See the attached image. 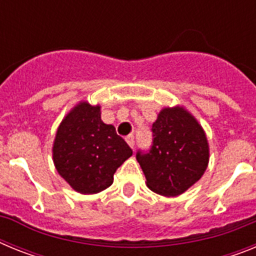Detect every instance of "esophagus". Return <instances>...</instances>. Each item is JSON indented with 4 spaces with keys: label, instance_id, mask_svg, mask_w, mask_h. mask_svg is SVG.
<instances>
[{
    "label": "esophagus",
    "instance_id": "1",
    "mask_svg": "<svg viewBox=\"0 0 256 256\" xmlns=\"http://www.w3.org/2000/svg\"><path fill=\"white\" fill-rule=\"evenodd\" d=\"M126 141L128 142V144H130V148H134V144H136V141H134V136H128V137H126Z\"/></svg>",
    "mask_w": 256,
    "mask_h": 256
}]
</instances>
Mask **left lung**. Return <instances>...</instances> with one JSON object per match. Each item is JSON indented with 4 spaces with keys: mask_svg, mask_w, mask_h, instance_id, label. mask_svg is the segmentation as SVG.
Segmentation results:
<instances>
[{
    "mask_svg": "<svg viewBox=\"0 0 256 256\" xmlns=\"http://www.w3.org/2000/svg\"><path fill=\"white\" fill-rule=\"evenodd\" d=\"M151 132V148L136 154L148 187L164 196L180 195L206 170V136L195 118L182 108L162 110Z\"/></svg>",
    "mask_w": 256,
    "mask_h": 256,
    "instance_id": "1",
    "label": "left lung"
}]
</instances>
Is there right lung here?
<instances>
[{
	"label": "right lung",
	"instance_id": "1",
	"mask_svg": "<svg viewBox=\"0 0 256 256\" xmlns=\"http://www.w3.org/2000/svg\"><path fill=\"white\" fill-rule=\"evenodd\" d=\"M52 151L58 174L80 194L112 186L116 169L133 154L114 126L101 120L100 106L87 102L65 116Z\"/></svg>",
	"mask_w": 256,
	"mask_h": 256
}]
</instances>
